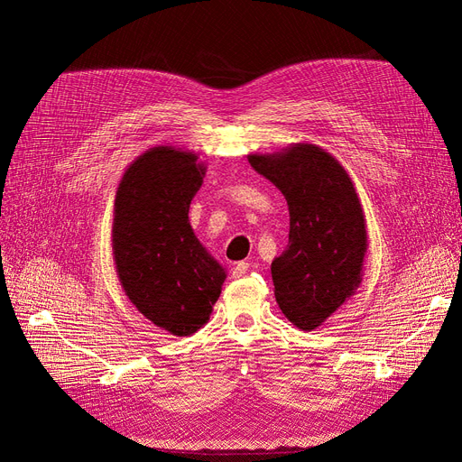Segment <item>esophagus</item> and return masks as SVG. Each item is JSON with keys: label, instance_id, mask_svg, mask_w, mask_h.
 I'll use <instances>...</instances> for the list:
<instances>
[{"label": "esophagus", "instance_id": "34e87169", "mask_svg": "<svg viewBox=\"0 0 462 462\" xmlns=\"http://www.w3.org/2000/svg\"><path fill=\"white\" fill-rule=\"evenodd\" d=\"M248 272V262H236L233 265V277H245Z\"/></svg>", "mask_w": 462, "mask_h": 462}]
</instances>
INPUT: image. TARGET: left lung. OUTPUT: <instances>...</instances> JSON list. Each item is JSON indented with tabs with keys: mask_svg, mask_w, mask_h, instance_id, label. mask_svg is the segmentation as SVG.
<instances>
[{
	"mask_svg": "<svg viewBox=\"0 0 462 462\" xmlns=\"http://www.w3.org/2000/svg\"><path fill=\"white\" fill-rule=\"evenodd\" d=\"M250 165L282 190L289 245L272 262L273 292L292 326L312 331L362 283L366 219L353 179L339 160L310 143L250 153Z\"/></svg>",
	"mask_w": 462,
	"mask_h": 462,
	"instance_id": "obj_1",
	"label": "left lung"
}]
</instances>
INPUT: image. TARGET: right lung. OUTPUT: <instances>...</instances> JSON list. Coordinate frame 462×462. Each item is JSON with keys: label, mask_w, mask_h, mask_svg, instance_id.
I'll use <instances>...</instances> for the list:
<instances>
[{"label": "right lung", "mask_w": 462, "mask_h": 462, "mask_svg": "<svg viewBox=\"0 0 462 462\" xmlns=\"http://www.w3.org/2000/svg\"><path fill=\"white\" fill-rule=\"evenodd\" d=\"M204 175L199 153L162 144L141 153L116 190L111 248L121 289L153 326L177 337L208 324L227 277L189 221Z\"/></svg>", "instance_id": "1"}]
</instances>
